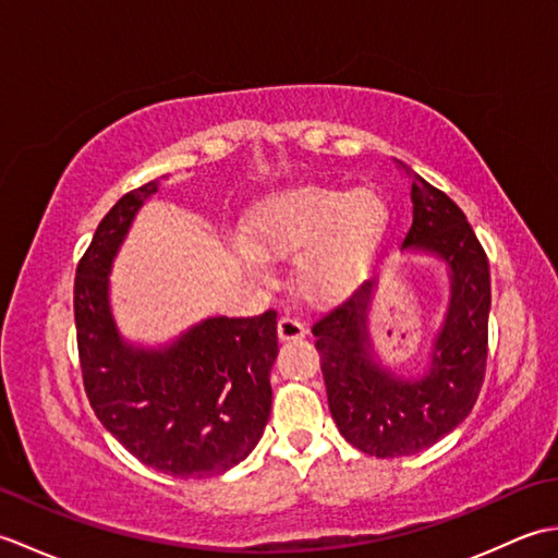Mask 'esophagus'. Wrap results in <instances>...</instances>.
Instances as JSON below:
<instances>
[{"label": "esophagus", "mask_w": 558, "mask_h": 558, "mask_svg": "<svg viewBox=\"0 0 558 558\" xmlns=\"http://www.w3.org/2000/svg\"><path fill=\"white\" fill-rule=\"evenodd\" d=\"M304 324L302 322H298V318H292V316H282L280 322H278V336H280V340H300V338H304Z\"/></svg>", "instance_id": "esophagus-1"}]
</instances>
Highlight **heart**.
Listing matches in <instances>:
<instances>
[{
    "mask_svg": "<svg viewBox=\"0 0 558 558\" xmlns=\"http://www.w3.org/2000/svg\"><path fill=\"white\" fill-rule=\"evenodd\" d=\"M390 210L369 186L352 192L304 186L272 194L254 208L246 225L242 258L252 270L264 256H300L298 290L316 304L350 294L386 240Z\"/></svg>",
    "mask_w": 558,
    "mask_h": 558,
    "instance_id": "obj_1",
    "label": "heart"
}]
</instances>
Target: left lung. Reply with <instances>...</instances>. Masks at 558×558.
<instances>
[{
    "mask_svg": "<svg viewBox=\"0 0 558 558\" xmlns=\"http://www.w3.org/2000/svg\"><path fill=\"white\" fill-rule=\"evenodd\" d=\"M400 168L412 177V225L402 252L441 260L450 280L429 364L424 374L405 378L376 360L369 336L376 278L312 328L330 414L354 448L376 458L420 453L453 432L475 405L487 369V254L453 201L405 165Z\"/></svg>",
    "mask_w": 558,
    "mask_h": 558,
    "instance_id": "8db88e82",
    "label": "left lung"
}]
</instances>
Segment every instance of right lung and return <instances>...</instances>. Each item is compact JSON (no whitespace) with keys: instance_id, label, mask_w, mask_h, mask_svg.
Here are the masks:
<instances>
[{"instance_id":"add662e5","label":"right lung","mask_w":558,"mask_h":558,"mask_svg":"<svg viewBox=\"0 0 558 558\" xmlns=\"http://www.w3.org/2000/svg\"><path fill=\"white\" fill-rule=\"evenodd\" d=\"M148 182L98 225L74 282L83 386L105 429L144 465L182 480L220 475L258 444L270 417L278 314L213 316L160 348L124 340L110 306V272Z\"/></svg>"}]
</instances>
